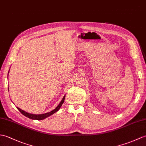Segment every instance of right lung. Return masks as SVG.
Listing matches in <instances>:
<instances>
[{
    "mask_svg": "<svg viewBox=\"0 0 146 146\" xmlns=\"http://www.w3.org/2000/svg\"><path fill=\"white\" fill-rule=\"evenodd\" d=\"M9 75V74H8ZM9 90V88H8ZM65 95L63 96V99L62 100V101H61V102L59 103V104L58 105V106L54 109L53 110H52V111L50 112H48V113H44V114H31V113H27V112H25V111H23L22 110L20 109V108L17 107V108L18 110L23 115H24V116H25L26 117L30 118V119H34V120H42V119H45V118L49 117L50 116H51V115L53 114L54 113H55L56 112H57L58 111L60 110V108H61V106H62V104H63L64 103V101H65Z\"/></svg>",
    "mask_w": 146,
    "mask_h": 146,
    "instance_id": "right-lung-1",
    "label": "right lung"
}]
</instances>
